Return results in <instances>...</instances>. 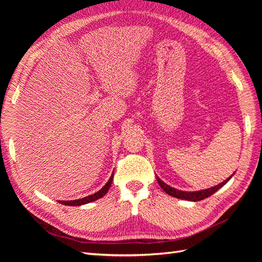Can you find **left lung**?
Here are the masks:
<instances>
[{
  "label": "left lung",
  "mask_w": 262,
  "mask_h": 262,
  "mask_svg": "<svg viewBox=\"0 0 262 262\" xmlns=\"http://www.w3.org/2000/svg\"><path fill=\"white\" fill-rule=\"evenodd\" d=\"M234 175V173H233ZM233 175L231 177H228L226 180H224L223 182H221L217 186H214L212 188H208V189H203V190H199V191H182V190H178L172 188L170 186H168L167 184H165L164 181H162L160 178L156 177L158 184L162 187V189L164 191L171 195V196H175L177 199H182V200H188V201H200L205 199V198H208L210 195H212L214 192H216L220 188L223 187L226 182L233 177Z\"/></svg>",
  "instance_id": "8db88e82"
}]
</instances>
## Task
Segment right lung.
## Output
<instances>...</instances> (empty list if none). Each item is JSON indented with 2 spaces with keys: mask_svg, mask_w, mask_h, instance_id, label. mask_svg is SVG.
Returning <instances> with one entry per match:
<instances>
[{
  "mask_svg": "<svg viewBox=\"0 0 262 262\" xmlns=\"http://www.w3.org/2000/svg\"><path fill=\"white\" fill-rule=\"evenodd\" d=\"M114 173H112V176H110L109 180L107 181V184L102 187L99 191L95 192L94 194H91L89 196H85V198H82V199H77V200H73V201H59V203L61 204H64V205H74V207H78V205H83V204H86V203H90V202H93V201H96L98 199H100V198L104 196L107 192L108 190L110 188V186H112V182H113V178H114Z\"/></svg>",
  "mask_w": 262,
  "mask_h": 262,
  "instance_id": "right-lung-1",
  "label": "right lung"
}]
</instances>
